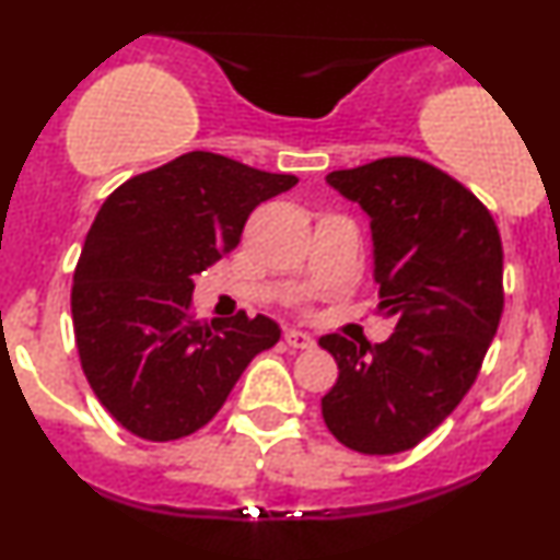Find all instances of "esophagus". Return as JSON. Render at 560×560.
<instances>
[{
  "instance_id": "1",
  "label": "esophagus",
  "mask_w": 560,
  "mask_h": 560,
  "mask_svg": "<svg viewBox=\"0 0 560 560\" xmlns=\"http://www.w3.org/2000/svg\"><path fill=\"white\" fill-rule=\"evenodd\" d=\"M284 339H287L289 347H298V350H311V347L316 345V339H313L311 334L300 331V329H287Z\"/></svg>"
}]
</instances>
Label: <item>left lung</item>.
I'll return each instance as SVG.
<instances>
[{
    "label": "left lung",
    "instance_id": "1",
    "mask_svg": "<svg viewBox=\"0 0 560 560\" xmlns=\"http://www.w3.org/2000/svg\"><path fill=\"white\" fill-rule=\"evenodd\" d=\"M326 184L371 218L387 342L318 339L339 365L320 397L329 432L365 455L416 447L471 389L503 316V244L464 184L416 158L331 171Z\"/></svg>",
    "mask_w": 560,
    "mask_h": 560
}]
</instances>
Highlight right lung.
<instances>
[{
	"instance_id": "1",
	"label": "right lung",
	"mask_w": 560,
	"mask_h": 560,
	"mask_svg": "<svg viewBox=\"0 0 560 560\" xmlns=\"http://www.w3.org/2000/svg\"><path fill=\"white\" fill-rule=\"evenodd\" d=\"M298 178L213 152L120 184L96 213L73 273L81 369L120 427L182 440L221 410L249 361L279 342L268 316H191L195 276L240 244L249 213Z\"/></svg>"
}]
</instances>
